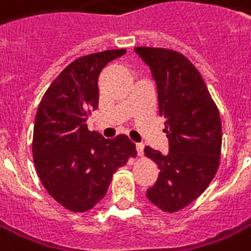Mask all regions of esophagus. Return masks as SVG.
<instances>
[{
    "label": "esophagus",
    "mask_w": 251,
    "mask_h": 251,
    "mask_svg": "<svg viewBox=\"0 0 251 251\" xmlns=\"http://www.w3.org/2000/svg\"><path fill=\"white\" fill-rule=\"evenodd\" d=\"M136 150H137L139 157H142L143 152H144V146H143V144H136Z\"/></svg>",
    "instance_id": "esophagus-1"
}]
</instances>
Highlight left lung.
Masks as SVG:
<instances>
[{"mask_svg": "<svg viewBox=\"0 0 251 251\" xmlns=\"http://www.w3.org/2000/svg\"><path fill=\"white\" fill-rule=\"evenodd\" d=\"M150 66L158 93V112L169 139L165 155L151 147L144 155L158 168L147 199L165 212L187 207L211 183L221 158L220 111L200 72L183 54L155 47H136Z\"/></svg>", "mask_w": 251, "mask_h": 251, "instance_id": "1", "label": "left lung"}]
</instances>
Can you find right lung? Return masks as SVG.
<instances>
[{
	"label": "right lung",
	"mask_w": 251,
	"mask_h": 251,
	"mask_svg": "<svg viewBox=\"0 0 251 251\" xmlns=\"http://www.w3.org/2000/svg\"><path fill=\"white\" fill-rule=\"evenodd\" d=\"M125 48L83 55L50 84L33 130V161L41 183L56 203L90 211L108 190L114 174L137 155L126 134L104 139L86 121L99 107V75Z\"/></svg>",
	"instance_id": "obj_1"
}]
</instances>
